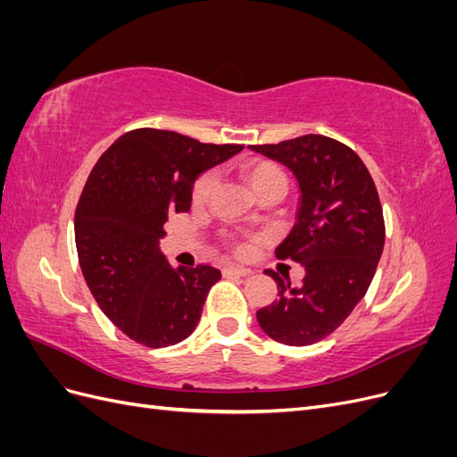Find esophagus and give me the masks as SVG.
<instances>
[{
	"label": "esophagus",
	"instance_id": "34e87169",
	"mask_svg": "<svg viewBox=\"0 0 457 457\" xmlns=\"http://www.w3.org/2000/svg\"><path fill=\"white\" fill-rule=\"evenodd\" d=\"M227 276H250L252 270L245 269V267H237V265H230V267H225L223 270Z\"/></svg>",
	"mask_w": 457,
	"mask_h": 457
}]
</instances>
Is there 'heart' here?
I'll return each mask as SVG.
<instances>
[{"instance_id": "b5f03b06", "label": "heart", "mask_w": 457, "mask_h": 457, "mask_svg": "<svg viewBox=\"0 0 457 457\" xmlns=\"http://www.w3.org/2000/svg\"><path fill=\"white\" fill-rule=\"evenodd\" d=\"M240 173H242V179L245 181V185L252 188V192L276 181V179H284V173L280 171L278 165L272 163V162H267V160H257V158L247 160L242 165ZM213 187H215V175L213 173L202 175L195 185L192 198H195V202H198V204L205 202L207 198H210Z\"/></svg>"}]
</instances>
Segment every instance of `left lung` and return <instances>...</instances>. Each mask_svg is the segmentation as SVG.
Returning <instances> with one entry per match:
<instances>
[{"mask_svg":"<svg viewBox=\"0 0 457 457\" xmlns=\"http://www.w3.org/2000/svg\"><path fill=\"white\" fill-rule=\"evenodd\" d=\"M250 148L297 179V220L276 257L305 267L297 287L265 270L278 286V299L257 311V322L274 341L305 347L336 331L368 292L385 245L379 196L356 152L329 137L303 135Z\"/></svg>","mask_w":457,"mask_h":457,"instance_id":"8db88e82","label":"left lung"}]
</instances>
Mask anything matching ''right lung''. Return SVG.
I'll return each instance as SVG.
<instances>
[{
    "label": "right lung",
    "mask_w": 457,
    "mask_h": 457,
    "mask_svg": "<svg viewBox=\"0 0 457 457\" xmlns=\"http://www.w3.org/2000/svg\"><path fill=\"white\" fill-rule=\"evenodd\" d=\"M242 145H205L163 129H133L95 163L76 207L81 272L101 311L133 341L170 347L195 331L213 267H171L160 250L170 213L190 210L196 179Z\"/></svg>",
    "instance_id": "right-lung-1"
}]
</instances>
